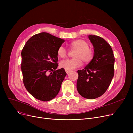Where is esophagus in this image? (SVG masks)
Masks as SVG:
<instances>
[{
	"label": "esophagus",
	"instance_id": "obj_1",
	"mask_svg": "<svg viewBox=\"0 0 133 133\" xmlns=\"http://www.w3.org/2000/svg\"><path fill=\"white\" fill-rule=\"evenodd\" d=\"M65 71H66L67 74H68L69 73V72H70L71 71L70 70H68V69H65Z\"/></svg>",
	"mask_w": 133,
	"mask_h": 133
}]
</instances>
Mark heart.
Listing matches in <instances>:
<instances>
[{
	"label": "heart",
	"instance_id": "b5f03b06",
	"mask_svg": "<svg viewBox=\"0 0 133 133\" xmlns=\"http://www.w3.org/2000/svg\"><path fill=\"white\" fill-rule=\"evenodd\" d=\"M69 46L73 50H76L74 53V59L62 60L60 63V67L68 70H73L82 65V61L89 62L93 58V51L89 48L87 42L84 40L79 39L73 41ZM58 55L60 58H64L67 56V51L64 46H60L57 51Z\"/></svg>",
	"mask_w": 133,
	"mask_h": 133
}]
</instances>
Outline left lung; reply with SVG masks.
Instances as JSON below:
<instances>
[{"label":"left lung","instance_id":"left-lung-1","mask_svg":"<svg viewBox=\"0 0 133 133\" xmlns=\"http://www.w3.org/2000/svg\"><path fill=\"white\" fill-rule=\"evenodd\" d=\"M88 37L94 47L93 58L84 69L78 71L76 88L82 97L94 99L109 87L114 76L115 58L112 48L104 39L92 34Z\"/></svg>","mask_w":133,"mask_h":133}]
</instances>
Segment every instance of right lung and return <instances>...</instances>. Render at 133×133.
Returning <instances> with one entry per match:
<instances>
[{"mask_svg": "<svg viewBox=\"0 0 133 133\" xmlns=\"http://www.w3.org/2000/svg\"><path fill=\"white\" fill-rule=\"evenodd\" d=\"M64 42V39L42 32L30 38L23 49L21 69L24 84L38 100L48 101L59 92L67 74L64 68L55 69L58 66V49Z\"/></svg>", "mask_w": 133, "mask_h": 133, "instance_id": "1", "label": "right lung"}]
</instances>
